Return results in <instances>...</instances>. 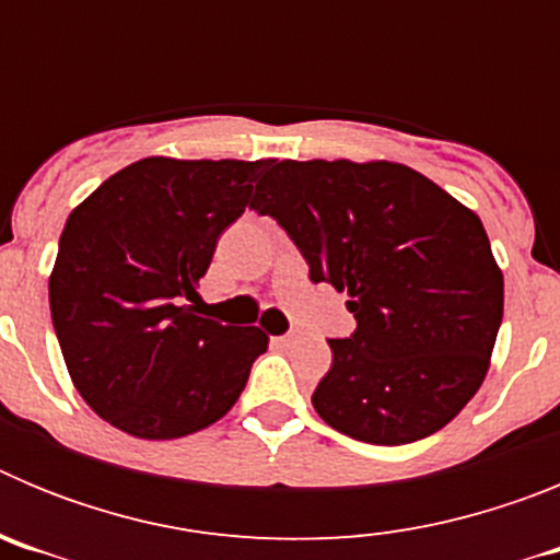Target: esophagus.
Wrapping results in <instances>:
<instances>
[{
	"label": "esophagus",
	"instance_id": "1",
	"mask_svg": "<svg viewBox=\"0 0 560 560\" xmlns=\"http://www.w3.org/2000/svg\"><path fill=\"white\" fill-rule=\"evenodd\" d=\"M271 341L275 345H280V348H289V345H294L296 336L294 334H283V336H271Z\"/></svg>",
	"mask_w": 560,
	"mask_h": 560
}]
</instances>
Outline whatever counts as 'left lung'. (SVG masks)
I'll use <instances>...</instances> for the list:
<instances>
[{
    "label": "left lung",
    "instance_id": "1",
    "mask_svg": "<svg viewBox=\"0 0 560 560\" xmlns=\"http://www.w3.org/2000/svg\"><path fill=\"white\" fill-rule=\"evenodd\" d=\"M252 207L283 226L311 283L350 294L355 330L328 339L334 361L311 395L319 418L375 446L457 418L502 325V271L482 221L395 162H275Z\"/></svg>",
    "mask_w": 560,
    "mask_h": 560
}]
</instances>
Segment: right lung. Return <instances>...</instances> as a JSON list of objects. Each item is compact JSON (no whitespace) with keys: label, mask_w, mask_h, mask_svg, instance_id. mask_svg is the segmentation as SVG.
<instances>
[{"label":"right lung","mask_w":560,"mask_h":560,"mask_svg":"<svg viewBox=\"0 0 560 560\" xmlns=\"http://www.w3.org/2000/svg\"><path fill=\"white\" fill-rule=\"evenodd\" d=\"M269 165L148 156L69 212L49 314L78 393L112 427L185 438L244 393L269 336L199 316L196 289Z\"/></svg>","instance_id":"add662e5"}]
</instances>
